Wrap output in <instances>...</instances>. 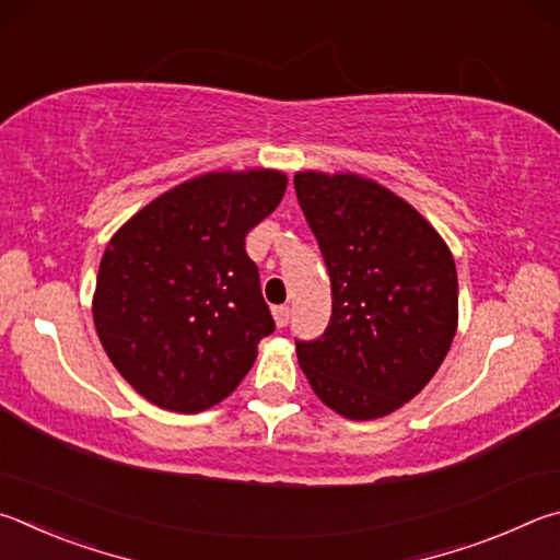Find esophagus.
I'll use <instances>...</instances> for the list:
<instances>
[{
  "instance_id": "34e87169",
  "label": "esophagus",
  "mask_w": 560,
  "mask_h": 560,
  "mask_svg": "<svg viewBox=\"0 0 560 560\" xmlns=\"http://www.w3.org/2000/svg\"><path fill=\"white\" fill-rule=\"evenodd\" d=\"M272 319H275V325H278V327H288V322H290V307H288V305L272 307Z\"/></svg>"
}]
</instances>
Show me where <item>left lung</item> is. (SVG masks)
<instances>
[{
  "mask_svg": "<svg viewBox=\"0 0 560 560\" xmlns=\"http://www.w3.org/2000/svg\"><path fill=\"white\" fill-rule=\"evenodd\" d=\"M295 191L331 280V319L298 341L312 390L349 420L416 398L457 331L455 258L425 215L369 176L298 172Z\"/></svg>",
  "mask_w": 560,
  "mask_h": 560,
  "instance_id": "left-lung-1",
  "label": "left lung"
}]
</instances>
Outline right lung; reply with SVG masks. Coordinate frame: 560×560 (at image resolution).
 Instances as JSON below:
<instances>
[{"label":"right lung","instance_id":"1","mask_svg":"<svg viewBox=\"0 0 560 560\" xmlns=\"http://www.w3.org/2000/svg\"><path fill=\"white\" fill-rule=\"evenodd\" d=\"M278 170L206 172L164 191L107 243L93 322L137 394L174 413L221 404L275 322L245 235L278 209Z\"/></svg>","mask_w":560,"mask_h":560}]
</instances>
